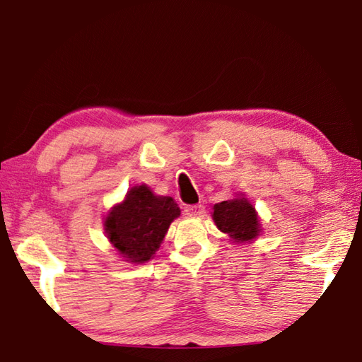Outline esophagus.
<instances>
[{"instance_id":"1","label":"esophagus","mask_w":362,"mask_h":362,"mask_svg":"<svg viewBox=\"0 0 362 362\" xmlns=\"http://www.w3.org/2000/svg\"><path fill=\"white\" fill-rule=\"evenodd\" d=\"M204 206L203 204H194V206H187L185 214L189 217H203L204 216Z\"/></svg>"}]
</instances>
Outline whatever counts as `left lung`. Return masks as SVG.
<instances>
[{
  "label": "left lung",
  "mask_w": 362,
  "mask_h": 362,
  "mask_svg": "<svg viewBox=\"0 0 362 362\" xmlns=\"http://www.w3.org/2000/svg\"><path fill=\"white\" fill-rule=\"evenodd\" d=\"M212 209L214 223L230 238L231 243L246 244L260 236L262 222L259 214L243 193L228 201L214 204Z\"/></svg>",
  "instance_id": "1"
}]
</instances>
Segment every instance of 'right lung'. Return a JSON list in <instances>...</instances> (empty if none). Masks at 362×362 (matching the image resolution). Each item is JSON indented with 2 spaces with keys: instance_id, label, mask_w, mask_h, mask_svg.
<instances>
[{
  "instance_id": "1",
  "label": "right lung",
  "mask_w": 362,
  "mask_h": 362,
  "mask_svg": "<svg viewBox=\"0 0 362 362\" xmlns=\"http://www.w3.org/2000/svg\"><path fill=\"white\" fill-rule=\"evenodd\" d=\"M180 209L170 196H158L148 185H136L103 218L108 241L124 262L145 263L155 257Z\"/></svg>"
}]
</instances>
